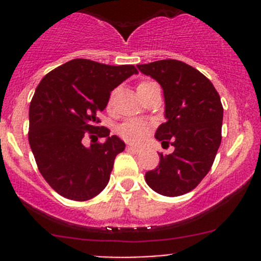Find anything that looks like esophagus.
Here are the masks:
<instances>
[{"instance_id": "esophagus-1", "label": "esophagus", "mask_w": 261, "mask_h": 261, "mask_svg": "<svg viewBox=\"0 0 261 261\" xmlns=\"http://www.w3.org/2000/svg\"><path fill=\"white\" fill-rule=\"evenodd\" d=\"M127 150H130L131 152H135V154H138V152H140V151H141L140 147L134 146V145H128V146H127Z\"/></svg>"}]
</instances>
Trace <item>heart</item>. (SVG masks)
Instances as JSON below:
<instances>
[{
	"label": "heart",
	"mask_w": 261,
	"mask_h": 261,
	"mask_svg": "<svg viewBox=\"0 0 261 261\" xmlns=\"http://www.w3.org/2000/svg\"><path fill=\"white\" fill-rule=\"evenodd\" d=\"M150 83L151 82H140L138 84V87H136L138 94H140ZM150 130H151V127H150V125L146 121L133 118V120H127L121 123L117 127V134L120 135V138H122L127 143L141 144L147 138V135L150 134Z\"/></svg>",
	"instance_id": "obj_1"
}]
</instances>
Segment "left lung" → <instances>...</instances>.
<instances>
[{
    "mask_svg": "<svg viewBox=\"0 0 261 261\" xmlns=\"http://www.w3.org/2000/svg\"><path fill=\"white\" fill-rule=\"evenodd\" d=\"M138 68L164 91L167 121L155 138L174 146L172 154L159 152V165L146 173L145 180L156 193L181 196L201 183L215 162L222 139L220 94L206 75L180 60H158Z\"/></svg>",
    "mask_w": 261,
    "mask_h": 261,
    "instance_id": "1",
    "label": "left lung"
}]
</instances>
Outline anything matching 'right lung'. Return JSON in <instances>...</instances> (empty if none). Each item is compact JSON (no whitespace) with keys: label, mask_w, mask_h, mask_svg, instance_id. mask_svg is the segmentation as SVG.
<instances>
[{"label":"right lung","mask_w":261,"mask_h":261,"mask_svg":"<svg viewBox=\"0 0 261 261\" xmlns=\"http://www.w3.org/2000/svg\"><path fill=\"white\" fill-rule=\"evenodd\" d=\"M134 65H107L73 59L41 80L29 109V144L39 172L57 193L72 201H88L107 186L115 158L125 143L101 122L111 91L136 74ZM105 137L86 148L81 139Z\"/></svg>","instance_id":"add662e5"}]
</instances>
